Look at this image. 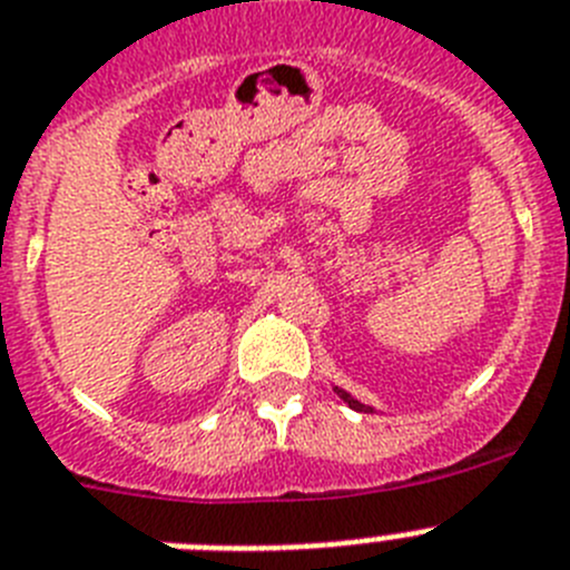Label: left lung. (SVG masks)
<instances>
[{
    "mask_svg": "<svg viewBox=\"0 0 570 570\" xmlns=\"http://www.w3.org/2000/svg\"><path fill=\"white\" fill-rule=\"evenodd\" d=\"M336 394H340L342 400L347 402V407H354V411H360V414H365V411H367V405H362V402H356L354 396H351V394H345V391H342V387H336Z\"/></svg>",
    "mask_w": 570,
    "mask_h": 570,
    "instance_id": "1",
    "label": "left lung"
}]
</instances>
